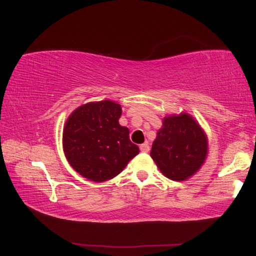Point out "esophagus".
<instances>
[{
  "instance_id": "obj_1",
  "label": "esophagus",
  "mask_w": 256,
  "mask_h": 256,
  "mask_svg": "<svg viewBox=\"0 0 256 256\" xmlns=\"http://www.w3.org/2000/svg\"><path fill=\"white\" fill-rule=\"evenodd\" d=\"M140 150H141V152H143V153H146V152L150 151V146H148V144L146 142L143 143V144H141V146H140Z\"/></svg>"
}]
</instances>
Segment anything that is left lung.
<instances>
[{
  "label": "left lung",
  "mask_w": 256,
  "mask_h": 256,
  "mask_svg": "<svg viewBox=\"0 0 256 256\" xmlns=\"http://www.w3.org/2000/svg\"><path fill=\"white\" fill-rule=\"evenodd\" d=\"M150 156L166 178L184 181L205 162L208 142L204 130L187 113L164 118Z\"/></svg>",
  "instance_id": "obj_1"
}]
</instances>
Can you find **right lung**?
<instances>
[{
  "label": "right lung",
  "mask_w": 256,
  "mask_h": 256,
  "mask_svg": "<svg viewBox=\"0 0 256 256\" xmlns=\"http://www.w3.org/2000/svg\"><path fill=\"white\" fill-rule=\"evenodd\" d=\"M120 105L110 100L82 105L64 128L62 146L67 160L78 174L103 182L122 172L138 154L128 128L120 126Z\"/></svg>",
  "instance_id": "obj_1"
}]
</instances>
